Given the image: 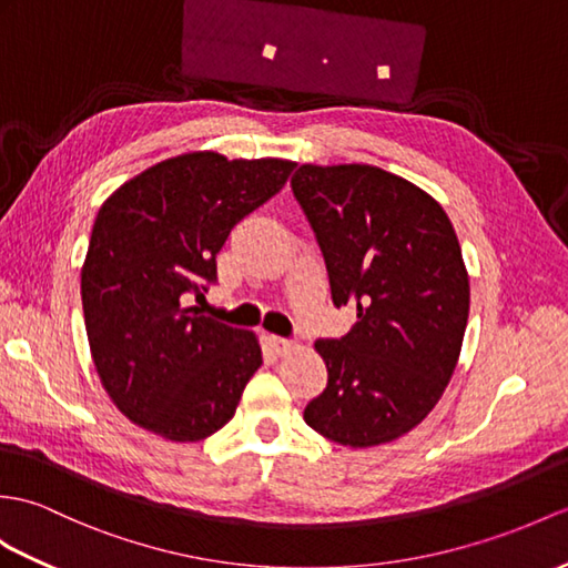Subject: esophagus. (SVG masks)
<instances>
[{
    "label": "esophagus",
    "instance_id": "esophagus-1",
    "mask_svg": "<svg viewBox=\"0 0 568 568\" xmlns=\"http://www.w3.org/2000/svg\"><path fill=\"white\" fill-rule=\"evenodd\" d=\"M268 346L273 348V353H278V355H285L287 351H293V348H295L293 341L281 338V336H268Z\"/></svg>",
    "mask_w": 568,
    "mask_h": 568
}]
</instances>
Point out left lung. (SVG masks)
Instances as JSON below:
<instances>
[{
  "label": "left lung",
  "instance_id": "8db88e82",
  "mask_svg": "<svg viewBox=\"0 0 568 568\" xmlns=\"http://www.w3.org/2000/svg\"><path fill=\"white\" fill-rule=\"evenodd\" d=\"M290 183L334 305L358 316L314 344L328 382L307 426L348 447L397 440L440 402L463 351L469 275L453 222L424 189L371 164H302Z\"/></svg>",
  "mask_w": 568,
  "mask_h": 568
}]
</instances>
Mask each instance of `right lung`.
Returning <instances> with one entry per match:
<instances>
[{
    "instance_id": "1",
    "label": "right lung",
    "mask_w": 568,
    "mask_h": 568,
    "mask_svg": "<svg viewBox=\"0 0 568 568\" xmlns=\"http://www.w3.org/2000/svg\"><path fill=\"white\" fill-rule=\"evenodd\" d=\"M287 160L171 156L101 205L82 266V307L97 373L111 402L154 435L195 443L234 416L258 371L254 332L186 307L217 281L232 227L278 193Z\"/></svg>"
}]
</instances>
